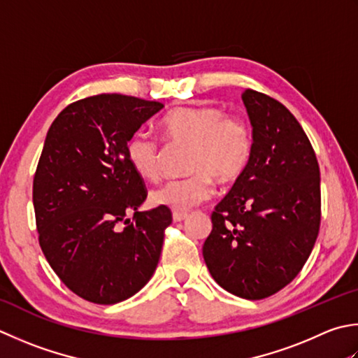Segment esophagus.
Returning <instances> with one entry per match:
<instances>
[{
	"label": "esophagus",
	"mask_w": 358,
	"mask_h": 358,
	"mask_svg": "<svg viewBox=\"0 0 358 358\" xmlns=\"http://www.w3.org/2000/svg\"><path fill=\"white\" fill-rule=\"evenodd\" d=\"M172 217H173V222H181V220H185V219H186V217H187V213H180V211H173Z\"/></svg>",
	"instance_id": "34e87169"
}]
</instances>
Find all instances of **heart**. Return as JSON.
Listing matches in <instances>:
<instances>
[{
  "mask_svg": "<svg viewBox=\"0 0 358 358\" xmlns=\"http://www.w3.org/2000/svg\"><path fill=\"white\" fill-rule=\"evenodd\" d=\"M169 144H185L187 152L185 178L169 180L153 189L152 201L175 211H187L211 197L213 181L233 186L247 172L253 155V131L247 119L228 115L220 107H180L161 119ZM161 143L145 130H138L125 144L130 166L144 180H157Z\"/></svg>",
  "mask_w": 358,
  "mask_h": 358,
  "instance_id": "1",
  "label": "heart"
}]
</instances>
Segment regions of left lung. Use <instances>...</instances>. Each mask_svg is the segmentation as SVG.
I'll use <instances>...</instances> for the list:
<instances>
[{
  "label": "left lung",
  "instance_id": "1",
  "mask_svg": "<svg viewBox=\"0 0 358 358\" xmlns=\"http://www.w3.org/2000/svg\"><path fill=\"white\" fill-rule=\"evenodd\" d=\"M242 101L253 125V155L211 214L203 257L227 292L264 299L298 276L317 242L320 166L306 131L281 102L251 88Z\"/></svg>",
  "mask_w": 358,
  "mask_h": 358
}]
</instances>
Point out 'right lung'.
<instances>
[{
	"label": "right lung",
	"mask_w": 358,
	"mask_h": 358,
	"mask_svg": "<svg viewBox=\"0 0 358 358\" xmlns=\"http://www.w3.org/2000/svg\"><path fill=\"white\" fill-rule=\"evenodd\" d=\"M163 107L135 96H90L63 108L48 130L32 185L38 243L60 281L90 303L133 296L158 265L172 213L138 211L147 189L125 144Z\"/></svg>",
	"instance_id": "add662e5"
}]
</instances>
